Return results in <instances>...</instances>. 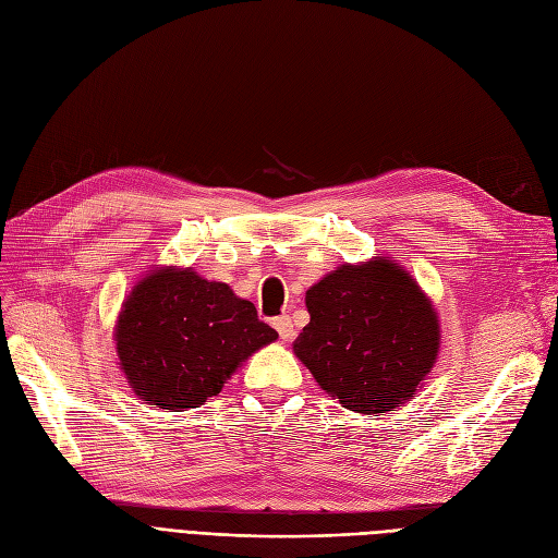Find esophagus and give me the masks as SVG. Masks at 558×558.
Segmentation results:
<instances>
[{
  "mask_svg": "<svg viewBox=\"0 0 558 558\" xmlns=\"http://www.w3.org/2000/svg\"><path fill=\"white\" fill-rule=\"evenodd\" d=\"M275 330L279 332L281 341H291L295 337V328H293V320L288 316H279L275 318Z\"/></svg>",
  "mask_w": 558,
  "mask_h": 558,
  "instance_id": "34e87169",
  "label": "esophagus"
}]
</instances>
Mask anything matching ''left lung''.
<instances>
[{
  "instance_id": "1",
  "label": "left lung",
  "mask_w": 558,
  "mask_h": 558,
  "mask_svg": "<svg viewBox=\"0 0 558 558\" xmlns=\"http://www.w3.org/2000/svg\"><path fill=\"white\" fill-rule=\"evenodd\" d=\"M293 353L343 409L383 415L425 386L440 351L434 302L388 256L343 263L304 295Z\"/></svg>"
}]
</instances>
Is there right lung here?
<instances>
[{
  "label": "right lung",
  "instance_id": "1",
  "mask_svg": "<svg viewBox=\"0 0 558 558\" xmlns=\"http://www.w3.org/2000/svg\"><path fill=\"white\" fill-rule=\"evenodd\" d=\"M120 369L155 409H198L263 345L277 341L256 306L194 267L163 265L136 281L114 320Z\"/></svg>",
  "mask_w": 558,
  "mask_h": 558
}]
</instances>
